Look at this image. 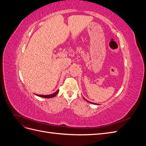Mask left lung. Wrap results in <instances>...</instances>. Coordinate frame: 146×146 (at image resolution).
<instances>
[{
  "mask_svg": "<svg viewBox=\"0 0 146 146\" xmlns=\"http://www.w3.org/2000/svg\"><path fill=\"white\" fill-rule=\"evenodd\" d=\"M84 99H85L86 101H87L88 102H89V103H90V104H94V105H98V104H95V103H92V102H90V101H88V100H87L86 99H85L84 98Z\"/></svg>",
  "mask_w": 146,
  "mask_h": 146,
  "instance_id": "left-lung-1",
  "label": "left lung"
}]
</instances>
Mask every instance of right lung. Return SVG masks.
I'll return each instance as SVG.
<instances>
[{
    "label": "right lung",
    "instance_id": "1",
    "mask_svg": "<svg viewBox=\"0 0 146 146\" xmlns=\"http://www.w3.org/2000/svg\"><path fill=\"white\" fill-rule=\"evenodd\" d=\"M58 92H59V90H57L56 92H55L54 93L51 94H48V95H39V94H35V95H36V96H39V97H41V98H47V99H48V98H54V97L56 96V94L58 93Z\"/></svg>",
    "mask_w": 146,
    "mask_h": 146
}]
</instances>
